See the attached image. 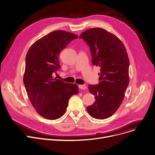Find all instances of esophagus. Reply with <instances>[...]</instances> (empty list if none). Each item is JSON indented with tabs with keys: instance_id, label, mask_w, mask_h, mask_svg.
I'll use <instances>...</instances> for the list:
<instances>
[{
	"instance_id": "1",
	"label": "esophagus",
	"mask_w": 155,
	"mask_h": 155,
	"mask_svg": "<svg viewBox=\"0 0 155 155\" xmlns=\"http://www.w3.org/2000/svg\"><path fill=\"white\" fill-rule=\"evenodd\" d=\"M78 87H79L80 89H86V85H84V84L79 85V86H78Z\"/></svg>"
}]
</instances>
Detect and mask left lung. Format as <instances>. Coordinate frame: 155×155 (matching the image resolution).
Listing matches in <instances>:
<instances>
[{
  "instance_id": "left-lung-1",
  "label": "left lung",
  "mask_w": 155,
  "mask_h": 155,
  "mask_svg": "<svg viewBox=\"0 0 155 155\" xmlns=\"http://www.w3.org/2000/svg\"><path fill=\"white\" fill-rule=\"evenodd\" d=\"M88 45L93 65L100 68L98 84H89L95 101L87 107L94 118L111 117L119 108L129 83V58L122 42L101 28H89L80 35Z\"/></svg>"
}]
</instances>
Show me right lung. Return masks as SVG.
Segmentation results:
<instances>
[{"label":"right lung","instance_id":"obj_1","mask_svg":"<svg viewBox=\"0 0 155 155\" xmlns=\"http://www.w3.org/2000/svg\"><path fill=\"white\" fill-rule=\"evenodd\" d=\"M78 38L70 32L55 30L37 40L27 51L23 81L31 104L44 118L61 117L67 110L70 97L78 92L76 84L52 76L60 68V51Z\"/></svg>","mask_w":155,"mask_h":155}]
</instances>
